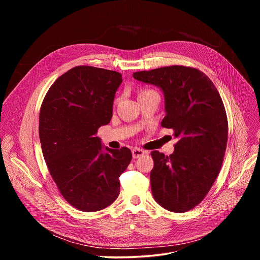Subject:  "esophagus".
<instances>
[{"label":"esophagus","mask_w":260,"mask_h":260,"mask_svg":"<svg viewBox=\"0 0 260 260\" xmlns=\"http://www.w3.org/2000/svg\"><path fill=\"white\" fill-rule=\"evenodd\" d=\"M132 153H133L134 158H139L145 154V151L140 149V148H134V149L132 150Z\"/></svg>","instance_id":"obj_1"}]
</instances>
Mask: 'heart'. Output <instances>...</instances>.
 <instances>
[{
	"label": "heart",
	"mask_w": 260,
	"mask_h": 260,
	"mask_svg": "<svg viewBox=\"0 0 260 260\" xmlns=\"http://www.w3.org/2000/svg\"><path fill=\"white\" fill-rule=\"evenodd\" d=\"M148 91H151V90H146V89H145V90H142V91L140 92V94H142V93H145V92H148Z\"/></svg>",
	"instance_id": "1"
}]
</instances>
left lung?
<instances>
[{
	"label": "left lung",
	"mask_w": 260,
	"mask_h": 260,
	"mask_svg": "<svg viewBox=\"0 0 260 260\" xmlns=\"http://www.w3.org/2000/svg\"><path fill=\"white\" fill-rule=\"evenodd\" d=\"M133 77L161 89V126L173 128L178 139L170 156L151 152L153 198L171 212L189 211L205 199L223 161L229 134L223 102L209 77L194 68L164 67Z\"/></svg>",
	"instance_id": "8db88e82"
}]
</instances>
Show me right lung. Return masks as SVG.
<instances>
[{"label": "right lung", "mask_w": 260, "mask_h": 260, "mask_svg": "<svg viewBox=\"0 0 260 260\" xmlns=\"http://www.w3.org/2000/svg\"><path fill=\"white\" fill-rule=\"evenodd\" d=\"M121 74L78 66L62 74L46 93L39 136L49 173L64 200L83 212H95L119 196V177L132 160L126 147L110 149L95 137L112 118Z\"/></svg>", "instance_id": "right-lung-1"}]
</instances>
